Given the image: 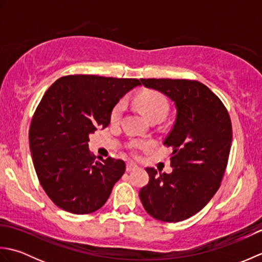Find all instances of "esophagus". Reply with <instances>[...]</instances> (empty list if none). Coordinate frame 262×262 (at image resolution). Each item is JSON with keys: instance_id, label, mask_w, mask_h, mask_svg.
Instances as JSON below:
<instances>
[{"instance_id": "esophagus-1", "label": "esophagus", "mask_w": 262, "mask_h": 262, "mask_svg": "<svg viewBox=\"0 0 262 262\" xmlns=\"http://www.w3.org/2000/svg\"><path fill=\"white\" fill-rule=\"evenodd\" d=\"M137 168H138V166H137L135 163H133V162H128V163L126 164V171H127V172L134 171V170H136Z\"/></svg>"}]
</instances>
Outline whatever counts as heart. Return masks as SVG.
I'll list each match as a JSON object with an SVG mask.
<instances>
[{
	"mask_svg": "<svg viewBox=\"0 0 262 262\" xmlns=\"http://www.w3.org/2000/svg\"><path fill=\"white\" fill-rule=\"evenodd\" d=\"M135 102L137 107L141 109L142 113L145 115L147 118L151 120L155 117H164L169 111V102L162 93L158 91H144L138 94L135 98ZM124 109V102L120 101L117 103L111 110V120L116 121L119 119V117ZM141 143H134L133 146L138 147L141 146Z\"/></svg>",
	"mask_w": 262,
	"mask_h": 262,
	"instance_id": "b5f03b06",
	"label": "heart"
}]
</instances>
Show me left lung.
<instances>
[{"instance_id":"left-lung-1","label":"left lung","mask_w":262,"mask_h":262,"mask_svg":"<svg viewBox=\"0 0 262 262\" xmlns=\"http://www.w3.org/2000/svg\"><path fill=\"white\" fill-rule=\"evenodd\" d=\"M174 102V125L164 140L172 147L171 173L146 168L141 202L155 220L177 223L202 210L219 190L232 144L230 115L220 98L194 80L141 79Z\"/></svg>"}]
</instances>
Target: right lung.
I'll return each mask as SVG.
<instances>
[{
	"mask_svg": "<svg viewBox=\"0 0 262 262\" xmlns=\"http://www.w3.org/2000/svg\"><path fill=\"white\" fill-rule=\"evenodd\" d=\"M137 79L66 75L54 82L33 114L29 144L33 165L52 202L73 214L101 208L124 174L122 160L89 151V135L110 124L111 110Z\"/></svg>",
	"mask_w": 262,
	"mask_h": 262,
	"instance_id": "obj_1",
	"label": "right lung"
}]
</instances>
